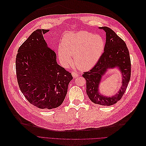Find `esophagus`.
<instances>
[{
	"instance_id": "obj_1",
	"label": "esophagus",
	"mask_w": 146,
	"mask_h": 146,
	"mask_svg": "<svg viewBox=\"0 0 146 146\" xmlns=\"http://www.w3.org/2000/svg\"><path fill=\"white\" fill-rule=\"evenodd\" d=\"M72 76L74 78H77L78 76H79V74L77 73V72H72Z\"/></svg>"
}]
</instances>
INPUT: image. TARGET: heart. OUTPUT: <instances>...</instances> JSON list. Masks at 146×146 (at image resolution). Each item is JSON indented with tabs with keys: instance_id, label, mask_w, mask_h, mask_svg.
Returning <instances> with one entry per match:
<instances>
[{
	"instance_id": "heart-1",
	"label": "heart",
	"mask_w": 146,
	"mask_h": 146,
	"mask_svg": "<svg viewBox=\"0 0 146 146\" xmlns=\"http://www.w3.org/2000/svg\"><path fill=\"white\" fill-rule=\"evenodd\" d=\"M105 41L100 35L82 31L64 36L58 56L65 68L74 63L79 70H86L98 61L105 49Z\"/></svg>"
}]
</instances>
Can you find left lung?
Returning <instances> with one entry per match:
<instances>
[{
	"mask_svg": "<svg viewBox=\"0 0 146 146\" xmlns=\"http://www.w3.org/2000/svg\"><path fill=\"white\" fill-rule=\"evenodd\" d=\"M106 33L104 52L95 66L82 75L86 80V93L94 104L110 106L120 100L124 95L131 77V59L125 42L109 27H99ZM117 68L121 72L122 85L118 93L111 97L105 96L99 91L102 76L109 69Z\"/></svg>",
	"mask_w": 146,
	"mask_h": 146,
	"instance_id": "left-lung-1",
	"label": "left lung"
}]
</instances>
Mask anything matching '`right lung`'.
<instances>
[{
    "instance_id": "1",
    "label": "right lung",
    "mask_w": 146,
    "mask_h": 146,
    "mask_svg": "<svg viewBox=\"0 0 146 146\" xmlns=\"http://www.w3.org/2000/svg\"><path fill=\"white\" fill-rule=\"evenodd\" d=\"M49 30L37 29L21 45L16 57L19 89L26 100L42 109L59 106L66 96L73 77L57 64L56 54L43 35Z\"/></svg>"
}]
</instances>
